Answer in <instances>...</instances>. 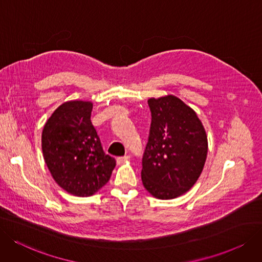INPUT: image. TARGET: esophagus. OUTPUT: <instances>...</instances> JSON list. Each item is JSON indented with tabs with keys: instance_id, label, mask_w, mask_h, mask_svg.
I'll return each mask as SVG.
<instances>
[{
	"instance_id": "1",
	"label": "esophagus",
	"mask_w": 262,
	"mask_h": 262,
	"mask_svg": "<svg viewBox=\"0 0 262 262\" xmlns=\"http://www.w3.org/2000/svg\"><path fill=\"white\" fill-rule=\"evenodd\" d=\"M129 159H130L129 156H122V157H117L116 161H117V164H121V163H123L124 161H128Z\"/></svg>"
}]
</instances>
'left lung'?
<instances>
[{"mask_svg": "<svg viewBox=\"0 0 262 262\" xmlns=\"http://www.w3.org/2000/svg\"><path fill=\"white\" fill-rule=\"evenodd\" d=\"M151 123L142 158V182L161 200L187 192L206 160L207 138L192 108L174 96L149 99Z\"/></svg>", "mask_w": 262, "mask_h": 262, "instance_id": "8db88e82", "label": "left lung"}]
</instances>
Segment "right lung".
I'll list each match as a JSON object with an SVG mask.
<instances>
[{"label":"right lung","mask_w":262,"mask_h":262,"mask_svg":"<svg viewBox=\"0 0 262 262\" xmlns=\"http://www.w3.org/2000/svg\"><path fill=\"white\" fill-rule=\"evenodd\" d=\"M92 103L70 101L60 105L41 133V149L56 183L77 196H89L105 185L116 160L103 150L91 123Z\"/></svg>","instance_id":"add662e5"}]
</instances>
